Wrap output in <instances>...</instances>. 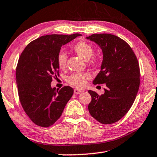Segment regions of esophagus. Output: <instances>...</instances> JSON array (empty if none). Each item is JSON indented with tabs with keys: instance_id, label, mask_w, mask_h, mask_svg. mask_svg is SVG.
I'll return each instance as SVG.
<instances>
[{
	"instance_id": "34e87169",
	"label": "esophagus",
	"mask_w": 157,
	"mask_h": 157,
	"mask_svg": "<svg viewBox=\"0 0 157 157\" xmlns=\"http://www.w3.org/2000/svg\"><path fill=\"white\" fill-rule=\"evenodd\" d=\"M82 92H83V91L81 90V89H74V94H81Z\"/></svg>"
}]
</instances>
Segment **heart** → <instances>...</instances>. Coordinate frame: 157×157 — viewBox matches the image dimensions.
<instances>
[{
	"label": "heart",
	"instance_id": "1",
	"mask_svg": "<svg viewBox=\"0 0 157 157\" xmlns=\"http://www.w3.org/2000/svg\"><path fill=\"white\" fill-rule=\"evenodd\" d=\"M74 51L77 54L84 59V61H88L94 54V48L90 44L84 41H79L73 45ZM67 56L63 52H60L57 54L56 62L59 68L63 69L66 65ZM89 78L88 74L75 73L72 75L68 78V82L74 86L77 87H83L86 82V79Z\"/></svg>",
	"mask_w": 157,
	"mask_h": 157
}]
</instances>
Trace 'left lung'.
Instances as JSON below:
<instances>
[{
  "mask_svg": "<svg viewBox=\"0 0 157 157\" xmlns=\"http://www.w3.org/2000/svg\"><path fill=\"white\" fill-rule=\"evenodd\" d=\"M86 39L98 44L103 52L101 71L93 84H105L107 86L101 96L88 91L91 96L89 113L101 124H113L127 113L138 94L140 86L138 59L128 44L114 35L93 34Z\"/></svg>",
  "mask_w": 157,
  "mask_h": 157,
  "instance_id": "obj_1",
  "label": "left lung"
}]
</instances>
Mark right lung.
<instances>
[{
    "label": "right lung",
    "mask_w": 157,
    "mask_h": 157,
    "mask_svg": "<svg viewBox=\"0 0 157 157\" xmlns=\"http://www.w3.org/2000/svg\"><path fill=\"white\" fill-rule=\"evenodd\" d=\"M81 36H43L31 42L22 52L16 68L19 98L25 113L36 125H53L73 96L71 86L56 90L51 82L56 73L59 75L56 57L61 47Z\"/></svg>",
    "instance_id": "add662e5"
}]
</instances>
